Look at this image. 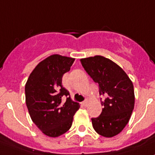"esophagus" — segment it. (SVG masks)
I'll use <instances>...</instances> for the list:
<instances>
[{
  "instance_id": "esophagus-1",
  "label": "esophagus",
  "mask_w": 155,
  "mask_h": 155,
  "mask_svg": "<svg viewBox=\"0 0 155 155\" xmlns=\"http://www.w3.org/2000/svg\"><path fill=\"white\" fill-rule=\"evenodd\" d=\"M87 104H88V101H87V100H84V102H82V103H81V104H82L84 107H86Z\"/></svg>"
}]
</instances>
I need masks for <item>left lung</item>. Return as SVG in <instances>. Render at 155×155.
I'll list each match as a JSON object with an SVG mask.
<instances>
[{
  "instance_id": "8db88e82",
  "label": "left lung",
  "mask_w": 155,
  "mask_h": 155,
  "mask_svg": "<svg viewBox=\"0 0 155 155\" xmlns=\"http://www.w3.org/2000/svg\"><path fill=\"white\" fill-rule=\"evenodd\" d=\"M82 67L94 82L99 84L102 110L100 115L92 117V123L98 134L113 137L128 124L134 109L133 82L126 73L110 59L101 55L81 59Z\"/></svg>"
}]
</instances>
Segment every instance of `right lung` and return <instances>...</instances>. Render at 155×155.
I'll return each mask as SVG.
<instances>
[{"label":"right lung","mask_w":155,"mask_h":155,"mask_svg":"<svg viewBox=\"0 0 155 155\" xmlns=\"http://www.w3.org/2000/svg\"><path fill=\"white\" fill-rule=\"evenodd\" d=\"M74 59L52 55L38 64L25 86L26 104L33 122L44 134L57 137L71 129L80 107L63 87L62 78L71 70ZM67 97L65 102L62 98Z\"/></svg>","instance_id":"obj_1"}]
</instances>
